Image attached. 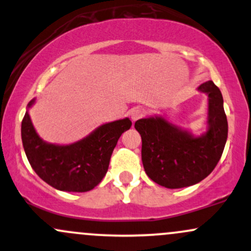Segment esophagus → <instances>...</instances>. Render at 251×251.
<instances>
[{
	"label": "esophagus",
	"mask_w": 251,
	"mask_h": 251,
	"mask_svg": "<svg viewBox=\"0 0 251 251\" xmlns=\"http://www.w3.org/2000/svg\"><path fill=\"white\" fill-rule=\"evenodd\" d=\"M144 114H145V111H144L143 108L140 107H137V108H133L131 111V118L133 122H135V120L140 119V118L144 117Z\"/></svg>",
	"instance_id": "obj_1"
}]
</instances>
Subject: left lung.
Listing matches in <instances>:
<instances>
[{
	"mask_svg": "<svg viewBox=\"0 0 251 251\" xmlns=\"http://www.w3.org/2000/svg\"><path fill=\"white\" fill-rule=\"evenodd\" d=\"M198 89L209 96V129L201 137H192L163 118H146L134 124L142 137L146 175L168 189L185 188L208 177L226 146L227 120L220 88L209 80Z\"/></svg>",
	"mask_w": 251,
	"mask_h": 251,
	"instance_id": "obj_1",
	"label": "left lung"
}]
</instances>
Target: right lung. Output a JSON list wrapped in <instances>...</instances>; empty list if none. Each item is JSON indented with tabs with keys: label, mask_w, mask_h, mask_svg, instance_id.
<instances>
[{
	"label": "right lung",
	"mask_w": 251,
	"mask_h": 251,
	"mask_svg": "<svg viewBox=\"0 0 251 251\" xmlns=\"http://www.w3.org/2000/svg\"><path fill=\"white\" fill-rule=\"evenodd\" d=\"M33 102L31 100L28 106ZM131 126L128 118L117 120L100 126L80 142L60 146L43 142L25 112L21 126L22 144L28 162L42 180L61 191L86 192L102 180L118 139Z\"/></svg>",
	"instance_id": "obj_1"
}]
</instances>
